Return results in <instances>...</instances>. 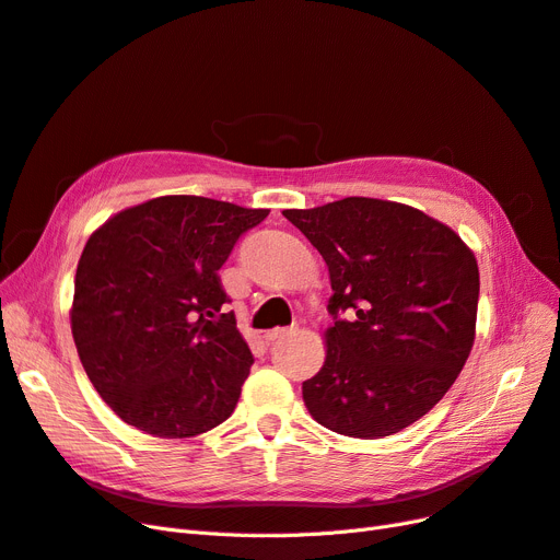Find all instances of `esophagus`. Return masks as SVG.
Listing matches in <instances>:
<instances>
[{
	"instance_id": "1",
	"label": "esophagus",
	"mask_w": 560,
	"mask_h": 560,
	"mask_svg": "<svg viewBox=\"0 0 560 560\" xmlns=\"http://www.w3.org/2000/svg\"><path fill=\"white\" fill-rule=\"evenodd\" d=\"M299 329L296 326H292V329H273V331H268L266 336H264V340L271 345V342H278V340H282V338H289L292 334H296Z\"/></svg>"
}]
</instances>
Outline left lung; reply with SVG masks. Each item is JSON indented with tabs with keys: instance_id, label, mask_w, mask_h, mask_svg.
I'll return each mask as SVG.
<instances>
[{
	"instance_id": "obj_1",
	"label": "left lung",
	"mask_w": 560,
	"mask_h": 560,
	"mask_svg": "<svg viewBox=\"0 0 560 560\" xmlns=\"http://www.w3.org/2000/svg\"><path fill=\"white\" fill-rule=\"evenodd\" d=\"M282 215L317 247L334 289L326 359L303 382L307 412L363 440L408 429L450 392L472 350V249L447 224L396 201L347 197Z\"/></svg>"
}]
</instances>
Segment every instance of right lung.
Segmentation results:
<instances>
[{
  "instance_id": "right-lung-1",
  "label": "right lung",
  "mask_w": 560,
  "mask_h": 560,
  "mask_svg": "<svg viewBox=\"0 0 560 560\" xmlns=\"http://www.w3.org/2000/svg\"><path fill=\"white\" fill-rule=\"evenodd\" d=\"M268 215L171 195L120 210L75 268L71 334L108 408L155 438H195L234 412L253 352L218 271Z\"/></svg>"
}]
</instances>
